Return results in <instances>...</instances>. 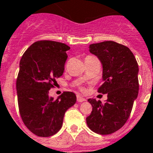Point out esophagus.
<instances>
[{"instance_id":"obj_1","label":"esophagus","mask_w":153,"mask_h":153,"mask_svg":"<svg viewBox=\"0 0 153 153\" xmlns=\"http://www.w3.org/2000/svg\"><path fill=\"white\" fill-rule=\"evenodd\" d=\"M86 100L84 97H82L80 95H77V101L78 102H83V101H85Z\"/></svg>"}]
</instances>
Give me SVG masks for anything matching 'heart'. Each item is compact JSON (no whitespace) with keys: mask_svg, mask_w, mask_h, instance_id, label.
<instances>
[{"mask_svg":"<svg viewBox=\"0 0 153 153\" xmlns=\"http://www.w3.org/2000/svg\"><path fill=\"white\" fill-rule=\"evenodd\" d=\"M89 57H90V56H89ZM79 88H80L81 90H83V88H82V87H81V86H79Z\"/></svg>","mask_w":153,"mask_h":153,"instance_id":"heart-1","label":"heart"}]
</instances>
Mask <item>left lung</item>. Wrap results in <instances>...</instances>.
I'll use <instances>...</instances> for the list:
<instances>
[{
    "instance_id": "8db88e82",
    "label": "left lung",
    "mask_w": 153,
    "mask_h": 153,
    "mask_svg": "<svg viewBox=\"0 0 153 153\" xmlns=\"http://www.w3.org/2000/svg\"><path fill=\"white\" fill-rule=\"evenodd\" d=\"M103 65V83L99 93L107 94L106 102L89 99L92 111L86 118L94 132L109 135L120 129L128 120L139 90L138 64L126 46L113 41L90 45Z\"/></svg>"
}]
</instances>
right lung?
<instances>
[{"label":"right lung","mask_w":153,"mask_h":153,"mask_svg":"<svg viewBox=\"0 0 153 153\" xmlns=\"http://www.w3.org/2000/svg\"><path fill=\"white\" fill-rule=\"evenodd\" d=\"M70 48L59 42H35L20 61L16 92L20 116L29 131L37 137H48L62 127L63 116L76 102V95L64 91L54 100L49 90L62 76Z\"/></svg>","instance_id":"obj_1"}]
</instances>
